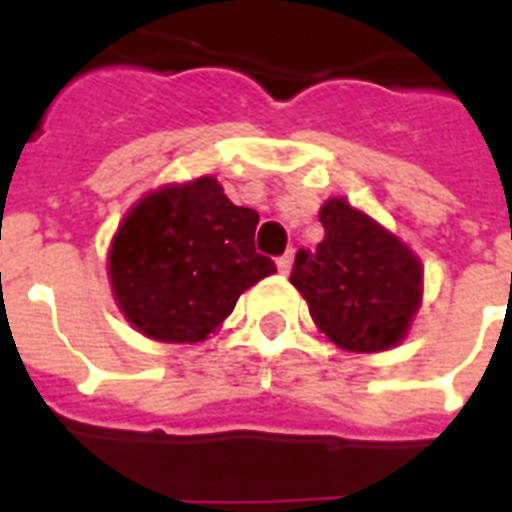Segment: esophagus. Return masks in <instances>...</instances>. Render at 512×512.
<instances>
[{"label":"esophagus","instance_id":"obj_1","mask_svg":"<svg viewBox=\"0 0 512 512\" xmlns=\"http://www.w3.org/2000/svg\"><path fill=\"white\" fill-rule=\"evenodd\" d=\"M279 274H290V268H293V252H285V255L277 260Z\"/></svg>","mask_w":512,"mask_h":512}]
</instances>
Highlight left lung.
<instances>
[{"label": "left lung", "mask_w": 512, "mask_h": 512, "mask_svg": "<svg viewBox=\"0 0 512 512\" xmlns=\"http://www.w3.org/2000/svg\"><path fill=\"white\" fill-rule=\"evenodd\" d=\"M323 241L299 249L290 282L337 348L378 354L406 340L422 304V263L395 233L345 197L321 208Z\"/></svg>", "instance_id": "1"}]
</instances>
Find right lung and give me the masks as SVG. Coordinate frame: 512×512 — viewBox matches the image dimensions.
Listing matches in <instances>:
<instances>
[{
    "label": "right lung",
    "mask_w": 512,
    "mask_h": 512,
    "mask_svg": "<svg viewBox=\"0 0 512 512\" xmlns=\"http://www.w3.org/2000/svg\"><path fill=\"white\" fill-rule=\"evenodd\" d=\"M257 222V211L233 205L213 175L147 191L106 257L126 321L158 343H202L244 290L277 271L255 252Z\"/></svg>",
    "instance_id": "obj_1"
}]
</instances>
